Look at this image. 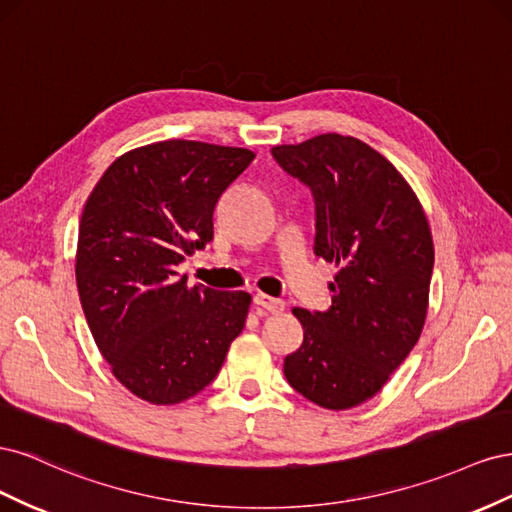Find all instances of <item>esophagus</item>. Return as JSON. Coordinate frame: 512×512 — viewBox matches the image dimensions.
<instances>
[{
  "mask_svg": "<svg viewBox=\"0 0 512 512\" xmlns=\"http://www.w3.org/2000/svg\"><path fill=\"white\" fill-rule=\"evenodd\" d=\"M254 303L262 309H267L269 314H280L284 312V301L282 299H275V297H269V294H262L258 292L254 297Z\"/></svg>",
  "mask_w": 512,
  "mask_h": 512,
  "instance_id": "1",
  "label": "esophagus"
}]
</instances>
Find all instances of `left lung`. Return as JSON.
<instances>
[{"label":"left lung","mask_w":512,"mask_h":512,"mask_svg":"<svg viewBox=\"0 0 512 512\" xmlns=\"http://www.w3.org/2000/svg\"><path fill=\"white\" fill-rule=\"evenodd\" d=\"M316 200V256L337 267L327 312L294 307L303 344L284 376L327 410L365 404L421 337L433 239L427 215L399 170L359 138L318 134L271 149Z\"/></svg>","instance_id":"8db88e82"}]
</instances>
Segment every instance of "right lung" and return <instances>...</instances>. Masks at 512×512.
Returning <instances> with one entry per match:
<instances>
[{"instance_id":"obj_1","label":"right lung","mask_w":512,"mask_h":512,"mask_svg":"<svg viewBox=\"0 0 512 512\" xmlns=\"http://www.w3.org/2000/svg\"><path fill=\"white\" fill-rule=\"evenodd\" d=\"M256 153L162 141L119 156L91 190L79 224L76 286L113 376L156 406L213 382L252 297L188 286L177 265L213 239V211Z\"/></svg>"}]
</instances>
